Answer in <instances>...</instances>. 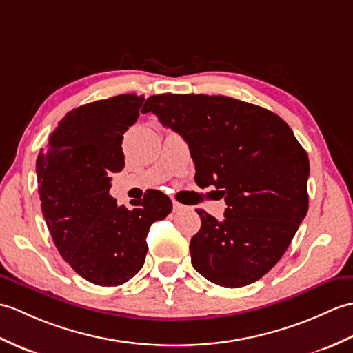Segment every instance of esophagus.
I'll list each match as a JSON object with an SVG mask.
<instances>
[{"instance_id":"34e87169","label":"esophagus","mask_w":353,"mask_h":353,"mask_svg":"<svg viewBox=\"0 0 353 353\" xmlns=\"http://www.w3.org/2000/svg\"><path fill=\"white\" fill-rule=\"evenodd\" d=\"M185 208H187V207L183 205V203H179V202L174 201V211H175V213H181V211H184Z\"/></svg>"}]
</instances>
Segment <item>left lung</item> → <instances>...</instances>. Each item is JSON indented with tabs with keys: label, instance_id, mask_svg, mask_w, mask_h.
Instances as JSON below:
<instances>
[{
	"label": "left lung",
	"instance_id": "obj_1",
	"mask_svg": "<svg viewBox=\"0 0 353 353\" xmlns=\"http://www.w3.org/2000/svg\"><path fill=\"white\" fill-rule=\"evenodd\" d=\"M143 113L190 148L199 187L225 198L223 221L196 210L193 268L213 284L237 288L264 276L284 255L308 211L310 160L275 113L230 97L163 93Z\"/></svg>",
	"mask_w": 353,
	"mask_h": 353
}]
</instances>
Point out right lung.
Segmentation results:
<instances>
[{
  "instance_id": "1",
  "label": "right lung",
  "mask_w": 353,
  "mask_h": 353,
  "mask_svg": "<svg viewBox=\"0 0 353 353\" xmlns=\"http://www.w3.org/2000/svg\"><path fill=\"white\" fill-rule=\"evenodd\" d=\"M145 98L117 95L74 108L50 136L36 161L43 219L63 260L89 283L116 287L143 268L151 225L172 211L152 192L134 208L110 196L125 166L122 139Z\"/></svg>"
}]
</instances>
